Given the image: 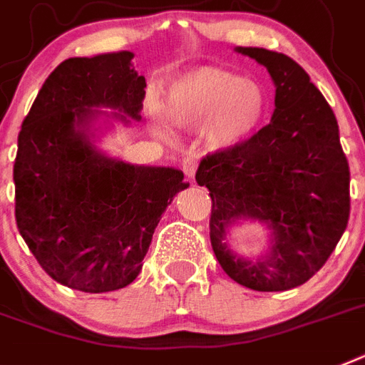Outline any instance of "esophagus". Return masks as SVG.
<instances>
[{"label":"esophagus","instance_id":"esophagus-1","mask_svg":"<svg viewBox=\"0 0 365 365\" xmlns=\"http://www.w3.org/2000/svg\"><path fill=\"white\" fill-rule=\"evenodd\" d=\"M182 171H185V175L188 177L190 180L195 177V171H197V162L195 158H185L182 160Z\"/></svg>","mask_w":365,"mask_h":365}]
</instances>
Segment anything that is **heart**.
Here are the masks:
<instances>
[{"instance_id": "1", "label": "heart", "mask_w": 365, "mask_h": 365, "mask_svg": "<svg viewBox=\"0 0 365 365\" xmlns=\"http://www.w3.org/2000/svg\"><path fill=\"white\" fill-rule=\"evenodd\" d=\"M269 111L263 86L237 72L218 67H200L177 78L168 93L165 117L179 128H200L201 140L210 150L242 147L261 128ZM155 130L168 134L160 115Z\"/></svg>"}]
</instances>
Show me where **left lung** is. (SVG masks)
Returning <instances> with one entry per match:
<instances>
[{
	"label": "left lung",
	"mask_w": 365,
	"mask_h": 365,
	"mask_svg": "<svg viewBox=\"0 0 365 365\" xmlns=\"http://www.w3.org/2000/svg\"><path fill=\"white\" fill-rule=\"evenodd\" d=\"M235 52L269 71L276 108L242 147L203 158L195 180L212 197L210 244L224 272L254 291H287L321 270L347 227L349 162L336 115L308 72L264 48ZM242 219L267 231V252L255 259L229 244V230Z\"/></svg>",
	"instance_id": "left-lung-1"
}]
</instances>
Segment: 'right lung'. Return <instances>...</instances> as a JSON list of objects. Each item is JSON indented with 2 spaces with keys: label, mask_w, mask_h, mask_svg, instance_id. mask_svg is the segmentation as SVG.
<instances>
[{
  "label": "right lung",
  "mask_w": 365,
  "mask_h": 365,
  "mask_svg": "<svg viewBox=\"0 0 365 365\" xmlns=\"http://www.w3.org/2000/svg\"><path fill=\"white\" fill-rule=\"evenodd\" d=\"M132 59L126 50L65 59L18 134V231L50 278L83 293L134 282L168 205L190 186L180 170L128 164L96 145L113 121H141L147 83Z\"/></svg>",
  "instance_id": "1"
}]
</instances>
